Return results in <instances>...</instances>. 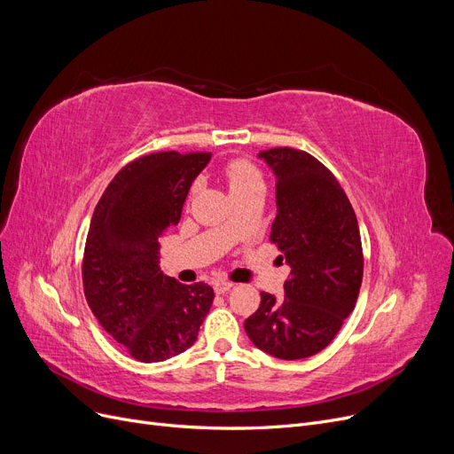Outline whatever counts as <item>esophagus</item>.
<instances>
[{"instance_id":"obj_1","label":"esophagus","mask_w":454,"mask_h":454,"mask_svg":"<svg viewBox=\"0 0 454 454\" xmlns=\"http://www.w3.org/2000/svg\"><path fill=\"white\" fill-rule=\"evenodd\" d=\"M214 292L215 294H225V292H229L234 285L231 283V280H214Z\"/></svg>"}]
</instances>
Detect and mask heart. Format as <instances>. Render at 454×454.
Instances as JSON below:
<instances>
[{"label":"heart","instance_id":"b5f03b06","mask_svg":"<svg viewBox=\"0 0 454 454\" xmlns=\"http://www.w3.org/2000/svg\"><path fill=\"white\" fill-rule=\"evenodd\" d=\"M225 176H227L231 192H236V190L256 184V183H262V177H261V174H258V169L253 164H249L247 160L231 162L227 166Z\"/></svg>","mask_w":454,"mask_h":454}]
</instances>
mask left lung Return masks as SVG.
I'll use <instances>...</instances> for the list:
<instances>
[{"mask_svg": "<svg viewBox=\"0 0 454 454\" xmlns=\"http://www.w3.org/2000/svg\"><path fill=\"white\" fill-rule=\"evenodd\" d=\"M275 176L277 215L270 240L290 266L285 297L261 294L244 329L258 349L309 358L325 349L356 303L364 256L355 210L331 171L305 151L258 153Z\"/></svg>", "mask_w": 454, "mask_h": 454, "instance_id": "8db88e82", "label": "left lung"}]
</instances>
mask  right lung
<instances>
[{
	"mask_svg": "<svg viewBox=\"0 0 454 454\" xmlns=\"http://www.w3.org/2000/svg\"><path fill=\"white\" fill-rule=\"evenodd\" d=\"M210 153L162 151L121 168L94 210L82 286L101 327L140 362H162L198 340L214 290L160 271V236L179 223Z\"/></svg>",
	"mask_w": 454,
	"mask_h": 454,
	"instance_id": "right-lung-1",
	"label": "right lung"
}]
</instances>
